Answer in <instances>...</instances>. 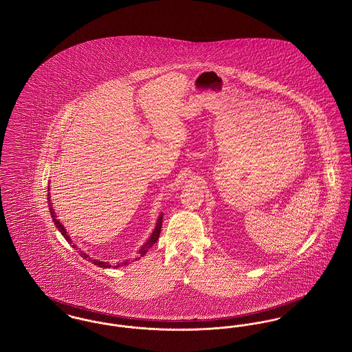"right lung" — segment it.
<instances>
[{"mask_svg": "<svg viewBox=\"0 0 352 352\" xmlns=\"http://www.w3.org/2000/svg\"><path fill=\"white\" fill-rule=\"evenodd\" d=\"M47 191H50V188L47 187ZM47 199H49V208H50V214L51 218L54 220V223H55V227L58 228V231L60 232V234L65 236V239L67 240L69 244H72V240H71V237L68 236L67 232H66V228L63 227V224L59 221V219H56V214H55V211H54V208H52V203H50L51 197L50 192L47 194ZM162 218H164V215L161 214L160 215V218L157 220V224H155V228H154V231H153V234H151V237H149V240L141 247V250L138 251V257H135L133 260H128V261H124V263H118V265H115V268H118V267H121V265H128L129 263H132L134 260H138L140 257H142L144 254H146V252L151 250V247H153V244H155V241L158 240V237H160V234H161V228H162ZM72 248H76V245L75 244H72ZM80 254H82V257L85 258V260H88V261H91V263H94L95 265H98V267H101V268H111L112 265L109 264V263H104V261H99V260H95V258H92V257H89L85 252H80Z\"/></svg>", "mask_w": 352, "mask_h": 352, "instance_id": "add662e5", "label": "right lung"}]
</instances>
